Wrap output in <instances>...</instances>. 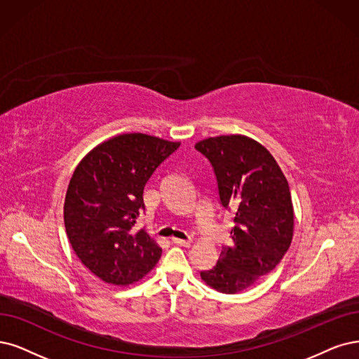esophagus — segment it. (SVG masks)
Segmentation results:
<instances>
[{
    "instance_id": "esophagus-1",
    "label": "esophagus",
    "mask_w": 359,
    "mask_h": 359,
    "mask_svg": "<svg viewBox=\"0 0 359 359\" xmlns=\"http://www.w3.org/2000/svg\"><path fill=\"white\" fill-rule=\"evenodd\" d=\"M171 241L175 243L176 245H180V247H191V244H192L191 240H180V238H172Z\"/></svg>"
}]
</instances>
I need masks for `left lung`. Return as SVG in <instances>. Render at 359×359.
<instances>
[{"label": "left lung", "instance_id": "8db88e82", "mask_svg": "<svg viewBox=\"0 0 359 359\" xmlns=\"http://www.w3.org/2000/svg\"><path fill=\"white\" fill-rule=\"evenodd\" d=\"M195 149L215 170L220 204L233 213L232 244L201 278L220 293H240L273 271L293 240L288 182L271 152L247 136L208 137Z\"/></svg>", "mask_w": 359, "mask_h": 359}]
</instances>
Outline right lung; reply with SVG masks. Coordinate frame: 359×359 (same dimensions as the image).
Here are the masks:
<instances>
[{"instance_id":"obj_1","label":"right lung","mask_w":359,"mask_h":359,"mask_svg":"<svg viewBox=\"0 0 359 359\" xmlns=\"http://www.w3.org/2000/svg\"><path fill=\"white\" fill-rule=\"evenodd\" d=\"M180 146L127 133L106 140L78 164L65 198L66 235L78 259L102 281L128 285L148 273L163 250L135 223L154 171Z\"/></svg>"}]
</instances>
